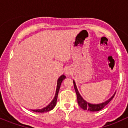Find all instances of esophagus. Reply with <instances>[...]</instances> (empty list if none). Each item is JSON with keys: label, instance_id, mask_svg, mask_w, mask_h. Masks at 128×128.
<instances>
[{"label": "esophagus", "instance_id": "1", "mask_svg": "<svg viewBox=\"0 0 128 128\" xmlns=\"http://www.w3.org/2000/svg\"><path fill=\"white\" fill-rule=\"evenodd\" d=\"M66 75H69L70 72H68V71H66Z\"/></svg>", "mask_w": 128, "mask_h": 128}]
</instances>
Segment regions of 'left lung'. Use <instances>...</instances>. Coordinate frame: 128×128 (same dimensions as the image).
<instances>
[{"label":"left lung","mask_w":128,"mask_h":128,"mask_svg":"<svg viewBox=\"0 0 128 128\" xmlns=\"http://www.w3.org/2000/svg\"><path fill=\"white\" fill-rule=\"evenodd\" d=\"M74 82V89H75V91L76 92L77 94V98H78V102L79 106L81 107L82 109L85 110H88L90 111V112H98V111L100 110H102V108L106 106V105L108 104L110 102L112 99L114 98V97L115 96V94H114L113 95V96L111 98H110L108 100H107L105 102H102V103L100 104H90L89 102H86L85 100H84L83 98H82L81 96V95L79 93V92H78V88H77L76 84L75 81H73Z\"/></svg>","instance_id":"1"}]
</instances>
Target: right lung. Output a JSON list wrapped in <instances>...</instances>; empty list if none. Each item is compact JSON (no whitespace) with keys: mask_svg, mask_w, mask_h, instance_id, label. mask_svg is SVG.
Masks as SVG:
<instances>
[{"mask_svg":"<svg viewBox=\"0 0 128 128\" xmlns=\"http://www.w3.org/2000/svg\"><path fill=\"white\" fill-rule=\"evenodd\" d=\"M66 77L64 75L61 76L59 79L58 80V82H57V88H56V94H55V97L53 99V100H52L51 102H50L49 104L47 106L45 107V108H42V109H40V110H31L33 112H39V113H44L46 112H49V111L52 110L53 108L55 107L56 104V102H57V99H58V95L59 90H60V88L61 84H62V81H63L64 79H65Z\"/></svg>","mask_w":128,"mask_h":128,"instance_id":"1","label":"right lung"}]
</instances>
